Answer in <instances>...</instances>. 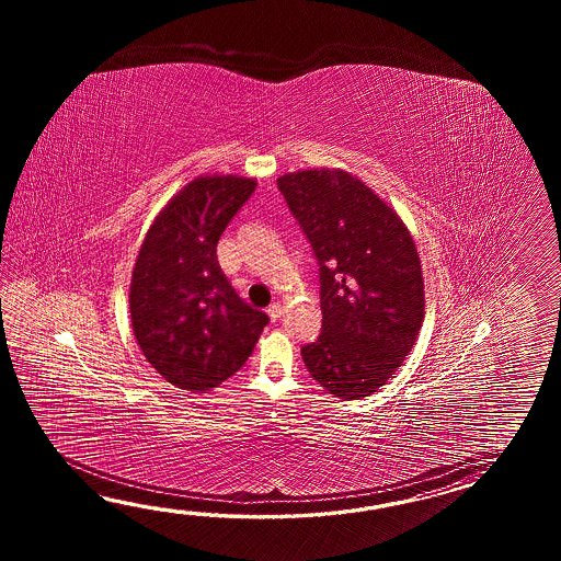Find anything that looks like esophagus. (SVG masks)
<instances>
[{
  "label": "esophagus",
  "mask_w": 561,
  "mask_h": 561,
  "mask_svg": "<svg viewBox=\"0 0 561 561\" xmlns=\"http://www.w3.org/2000/svg\"><path fill=\"white\" fill-rule=\"evenodd\" d=\"M266 312H268L271 321L276 322L280 317H283V305H280V302H273Z\"/></svg>",
  "instance_id": "esophagus-1"
}]
</instances>
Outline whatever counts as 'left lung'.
I'll list each match as a JSON object with an SVG mask.
<instances>
[{"label": "left lung", "instance_id": "8db88e82", "mask_svg": "<svg viewBox=\"0 0 561 561\" xmlns=\"http://www.w3.org/2000/svg\"><path fill=\"white\" fill-rule=\"evenodd\" d=\"M319 261L322 331L300 355L339 399L375 393L417 341L425 285L405 222L345 170H298L276 180Z\"/></svg>", "mask_w": 561, "mask_h": 561}]
</instances>
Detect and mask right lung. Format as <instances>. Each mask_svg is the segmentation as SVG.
<instances>
[{
  "mask_svg": "<svg viewBox=\"0 0 561 561\" xmlns=\"http://www.w3.org/2000/svg\"><path fill=\"white\" fill-rule=\"evenodd\" d=\"M256 180L198 176L148 228L131 271L130 317L144 357L174 387L203 393L247 363L268 317L234 293L216 259Z\"/></svg>",
  "mask_w": 561,
  "mask_h": 561,
  "instance_id": "right-lung-1",
  "label": "right lung"
}]
</instances>
